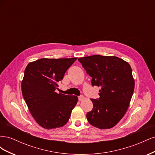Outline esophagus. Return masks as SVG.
Here are the masks:
<instances>
[{"instance_id":"esophagus-1","label":"esophagus","mask_w":155,"mask_h":155,"mask_svg":"<svg viewBox=\"0 0 155 155\" xmlns=\"http://www.w3.org/2000/svg\"><path fill=\"white\" fill-rule=\"evenodd\" d=\"M78 100H79V101H82V100H84V96H79V97H78Z\"/></svg>"}]
</instances>
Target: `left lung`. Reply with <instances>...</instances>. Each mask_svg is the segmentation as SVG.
I'll list each match as a JSON object with an SVG mask.
<instances>
[{
  "label": "left lung",
  "instance_id": "left-lung-1",
  "mask_svg": "<svg viewBox=\"0 0 155 155\" xmlns=\"http://www.w3.org/2000/svg\"><path fill=\"white\" fill-rule=\"evenodd\" d=\"M92 79V85L101 87L100 97L91 99L93 109L87 119L101 129L113 127L128 109L134 89L130 64L116 56L94 55L79 58Z\"/></svg>",
  "mask_w": 155,
  "mask_h": 155
}]
</instances>
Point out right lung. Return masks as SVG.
I'll use <instances>...</instances> for the list:
<instances>
[{"instance_id": "obj_1", "label": "right lung", "mask_w": 155, "mask_h": 155, "mask_svg": "<svg viewBox=\"0 0 155 155\" xmlns=\"http://www.w3.org/2000/svg\"><path fill=\"white\" fill-rule=\"evenodd\" d=\"M77 58H43L30 63L21 83L23 97L34 118L46 129L66 124L78 97L55 92L68 68Z\"/></svg>"}]
</instances>
